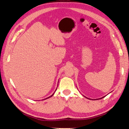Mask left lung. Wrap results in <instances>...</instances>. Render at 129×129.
<instances>
[{
  "label": "left lung",
  "mask_w": 129,
  "mask_h": 129,
  "mask_svg": "<svg viewBox=\"0 0 129 129\" xmlns=\"http://www.w3.org/2000/svg\"><path fill=\"white\" fill-rule=\"evenodd\" d=\"M104 97H102V98H100V99H103ZM99 99H97V100H99Z\"/></svg>",
  "instance_id": "8db88e82"
}]
</instances>
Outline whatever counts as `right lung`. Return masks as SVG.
I'll list each match as a JSON object with an SVG mask.
<instances>
[{
    "label": "right lung",
    "instance_id": "right-lung-1",
    "mask_svg": "<svg viewBox=\"0 0 129 129\" xmlns=\"http://www.w3.org/2000/svg\"><path fill=\"white\" fill-rule=\"evenodd\" d=\"M57 86H58V85H57ZM56 90H57V89H56ZM56 90H55V91H56ZM54 92H55V91H54ZM54 93H53V94H52V95H50V96H49V97H47V98H46V99H44V100H46V99H49V98H50V97H52V96H53V95L54 94Z\"/></svg>",
    "mask_w": 129,
    "mask_h": 129
}]
</instances>
